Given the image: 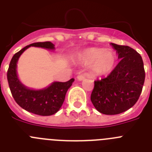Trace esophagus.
<instances>
[{
	"label": "esophagus",
	"mask_w": 152,
	"mask_h": 152,
	"mask_svg": "<svg viewBox=\"0 0 152 152\" xmlns=\"http://www.w3.org/2000/svg\"><path fill=\"white\" fill-rule=\"evenodd\" d=\"M77 80H83L84 78H85V76L83 75H79L77 76Z\"/></svg>",
	"instance_id": "1"
}]
</instances>
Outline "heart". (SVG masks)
Masks as SVG:
<instances>
[{
    "label": "heart",
    "mask_w": 152,
    "mask_h": 152,
    "mask_svg": "<svg viewBox=\"0 0 152 152\" xmlns=\"http://www.w3.org/2000/svg\"><path fill=\"white\" fill-rule=\"evenodd\" d=\"M80 58L87 65L92 64L93 72L96 75H107L112 72L116 64V56L110 50L90 48L80 55Z\"/></svg>",
    "instance_id": "heart-1"
}]
</instances>
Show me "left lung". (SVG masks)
Here are the masks:
<instances>
[{"label":"left lung","instance_id":"obj_1","mask_svg":"<svg viewBox=\"0 0 152 152\" xmlns=\"http://www.w3.org/2000/svg\"><path fill=\"white\" fill-rule=\"evenodd\" d=\"M119 62L105 78L94 81L91 100L106 115L122 113L135 104L144 85L145 72L142 56L128 45L111 43Z\"/></svg>","mask_w":152,"mask_h":152}]
</instances>
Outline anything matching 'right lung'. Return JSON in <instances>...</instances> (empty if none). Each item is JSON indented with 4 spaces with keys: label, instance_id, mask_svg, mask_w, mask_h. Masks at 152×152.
I'll return each mask as SVG.
<instances>
[{
    "label": "right lung",
    "instance_id": "add662e5",
    "mask_svg": "<svg viewBox=\"0 0 152 152\" xmlns=\"http://www.w3.org/2000/svg\"><path fill=\"white\" fill-rule=\"evenodd\" d=\"M30 46L41 47L50 50L55 49L54 44L51 42H43L26 45L17 52L12 58L7 70L8 84L13 99L20 107L36 115L51 116L59 110L67 91L75 79H70L66 82H53L42 90H32L25 87L17 77V63L21 54Z\"/></svg>",
    "mask_w": 152,
    "mask_h": 152
}]
</instances>
